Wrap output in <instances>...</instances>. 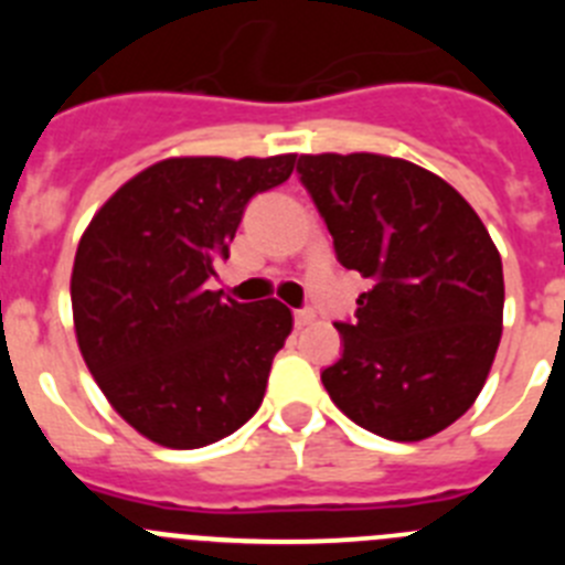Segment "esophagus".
I'll use <instances>...</instances> for the list:
<instances>
[{
	"instance_id": "34e87169",
	"label": "esophagus",
	"mask_w": 565,
	"mask_h": 565,
	"mask_svg": "<svg viewBox=\"0 0 565 565\" xmlns=\"http://www.w3.org/2000/svg\"><path fill=\"white\" fill-rule=\"evenodd\" d=\"M313 319H317V313H313L311 308H302V311H294V326H297V328L311 326Z\"/></svg>"
}]
</instances>
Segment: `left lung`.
I'll return each mask as SVG.
<instances>
[{"label":"left lung","instance_id":"8db88e82","mask_svg":"<svg viewBox=\"0 0 565 565\" xmlns=\"http://www.w3.org/2000/svg\"><path fill=\"white\" fill-rule=\"evenodd\" d=\"M344 268L371 279L328 396L364 430L422 441L472 407L503 331V266L476 209L430 169L376 152L299 154Z\"/></svg>","mask_w":565,"mask_h":565}]
</instances>
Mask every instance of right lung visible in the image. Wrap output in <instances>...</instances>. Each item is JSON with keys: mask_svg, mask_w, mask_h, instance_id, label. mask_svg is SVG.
Instances as JSON below:
<instances>
[{"mask_svg": "<svg viewBox=\"0 0 565 565\" xmlns=\"http://www.w3.org/2000/svg\"><path fill=\"white\" fill-rule=\"evenodd\" d=\"M297 154L167 158L93 214L70 299L78 351L113 411L149 441L198 450L257 413L294 317L279 299L209 291L257 192L288 181Z\"/></svg>", "mask_w": 565, "mask_h": 565, "instance_id": "1", "label": "right lung"}]
</instances>
